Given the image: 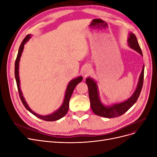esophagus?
<instances>
[{"label": "esophagus", "mask_w": 157, "mask_h": 157, "mask_svg": "<svg viewBox=\"0 0 157 157\" xmlns=\"http://www.w3.org/2000/svg\"><path fill=\"white\" fill-rule=\"evenodd\" d=\"M91 73H92L91 66L89 65H85L84 69H83V74L84 75V77H86V76H88Z\"/></svg>", "instance_id": "1"}]
</instances>
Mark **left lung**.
<instances>
[{"label": "left lung", "mask_w": 157, "mask_h": 157, "mask_svg": "<svg viewBox=\"0 0 157 157\" xmlns=\"http://www.w3.org/2000/svg\"><path fill=\"white\" fill-rule=\"evenodd\" d=\"M128 44L131 48L136 50L141 56H143V54H142V51L138 42H137V38L134 33H130L128 39ZM144 78V65L140 76L137 88L134 94H132V96L130 98H128L127 100L123 102L112 104L111 105H105L101 103L100 98H99V94L96 82L93 78L88 77L86 79V83L88 88L89 98L92 110L96 115L105 118H114L123 115L128 109L132 107V105H134V104L138 99L141 91L142 86H143Z\"/></svg>", "instance_id": "left-lung-1"}]
</instances>
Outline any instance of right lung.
<instances>
[{
  "label": "right lung",
  "instance_id": "1",
  "mask_svg": "<svg viewBox=\"0 0 157 157\" xmlns=\"http://www.w3.org/2000/svg\"><path fill=\"white\" fill-rule=\"evenodd\" d=\"M31 37V35H27L23 40L22 41L21 44L18 50V54L17 56V58L16 59V62H15V78L16 80V83H17V86L18 89V92L19 94H20V97L21 100L23 104V105L25 106V107L27 109V110L29 111L30 113H31L33 115H34L36 117L40 118V119H42L46 121H58L60 118L63 117L66 114H67L68 109H69V100L70 98L71 97V95L73 94V90L75 88V86L77 85L82 80V77L81 76H79L77 78H75L73 80H71V81L69 82L67 89H66V92L65 94V98H64V100L62 103V105H61V107L56 110L55 112L52 113L50 115H40L35 113L33 111H32L31 108L28 105V104L27 103L25 99L23 96L22 92L20 88V77H19V63H20V58L21 56V54L23 52V48H24V45L26 43V42L30 39V38Z\"/></svg>",
  "mask_w": 157,
  "mask_h": 157
}]
</instances>
